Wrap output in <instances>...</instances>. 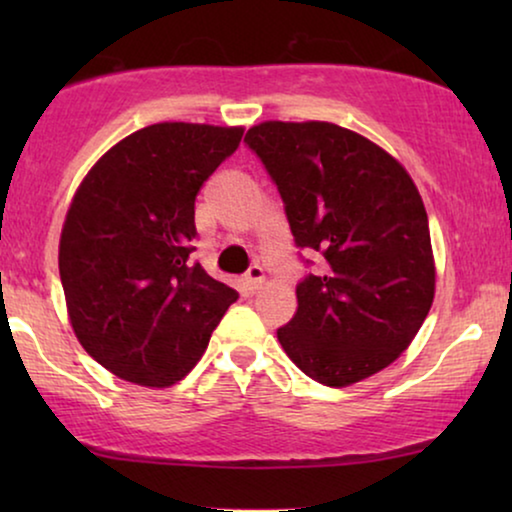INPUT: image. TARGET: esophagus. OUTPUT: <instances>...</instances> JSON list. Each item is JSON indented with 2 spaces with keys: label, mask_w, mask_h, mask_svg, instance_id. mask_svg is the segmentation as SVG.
Wrapping results in <instances>:
<instances>
[{
  "label": "esophagus",
  "mask_w": 512,
  "mask_h": 512,
  "mask_svg": "<svg viewBox=\"0 0 512 512\" xmlns=\"http://www.w3.org/2000/svg\"><path fill=\"white\" fill-rule=\"evenodd\" d=\"M263 282H265V275H263L261 265H251V268L247 270V275H244V284H247V289L254 293L256 289H261Z\"/></svg>",
  "instance_id": "esophagus-1"
}]
</instances>
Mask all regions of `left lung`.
Segmentation results:
<instances>
[{"instance_id":"1","label":"left lung","mask_w":512,"mask_h":512,"mask_svg":"<svg viewBox=\"0 0 512 512\" xmlns=\"http://www.w3.org/2000/svg\"><path fill=\"white\" fill-rule=\"evenodd\" d=\"M244 144L277 186L296 247L321 256V272L296 286L293 319L277 328L284 352L326 387L380 373L422 328L436 289L410 174L370 139L324 121L254 125Z\"/></svg>"}]
</instances>
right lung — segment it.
Wrapping results in <instances>:
<instances>
[{"label": "right lung", "mask_w": 512, "mask_h": 512, "mask_svg": "<svg viewBox=\"0 0 512 512\" xmlns=\"http://www.w3.org/2000/svg\"><path fill=\"white\" fill-rule=\"evenodd\" d=\"M242 128L156 123L81 181L60 237V282L83 349L128 382L170 387L200 361L237 291L195 251V195Z\"/></svg>", "instance_id": "obj_1"}]
</instances>
